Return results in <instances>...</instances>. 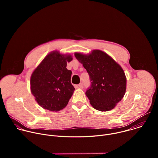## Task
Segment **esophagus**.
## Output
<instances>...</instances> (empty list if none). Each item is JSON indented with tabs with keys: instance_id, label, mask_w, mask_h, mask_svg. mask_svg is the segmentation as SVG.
<instances>
[{
	"instance_id": "obj_1",
	"label": "esophagus",
	"mask_w": 158,
	"mask_h": 158,
	"mask_svg": "<svg viewBox=\"0 0 158 158\" xmlns=\"http://www.w3.org/2000/svg\"><path fill=\"white\" fill-rule=\"evenodd\" d=\"M78 85H79V87L81 88V89H82L84 87V85H83L82 83H80Z\"/></svg>"
}]
</instances>
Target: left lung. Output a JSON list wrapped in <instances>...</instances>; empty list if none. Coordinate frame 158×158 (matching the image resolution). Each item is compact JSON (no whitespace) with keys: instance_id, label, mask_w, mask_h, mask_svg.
<instances>
[{"instance_id":"8db88e82","label":"left lung","mask_w":158,"mask_h":158,"mask_svg":"<svg viewBox=\"0 0 158 158\" xmlns=\"http://www.w3.org/2000/svg\"><path fill=\"white\" fill-rule=\"evenodd\" d=\"M89 76L91 85L85 94L93 107L100 111L113 109L123 98L126 78L121 67L105 52L94 50L88 56L75 53Z\"/></svg>"}]
</instances>
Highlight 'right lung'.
<instances>
[{
  "instance_id": "right-lung-1",
  "label": "right lung",
  "mask_w": 158,
  "mask_h": 158,
  "mask_svg": "<svg viewBox=\"0 0 158 158\" xmlns=\"http://www.w3.org/2000/svg\"><path fill=\"white\" fill-rule=\"evenodd\" d=\"M72 60L71 56L52 52L33 72L31 78V93L44 109L58 111L68 104L75 90L71 82L72 71L66 68L67 62Z\"/></svg>"
}]
</instances>
